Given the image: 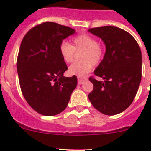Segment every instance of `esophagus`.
<instances>
[{
    "mask_svg": "<svg viewBox=\"0 0 151 151\" xmlns=\"http://www.w3.org/2000/svg\"><path fill=\"white\" fill-rule=\"evenodd\" d=\"M85 81H86V78L78 77V85H82V84H83Z\"/></svg>",
    "mask_w": 151,
    "mask_h": 151,
    "instance_id": "34e87169",
    "label": "esophagus"
}]
</instances>
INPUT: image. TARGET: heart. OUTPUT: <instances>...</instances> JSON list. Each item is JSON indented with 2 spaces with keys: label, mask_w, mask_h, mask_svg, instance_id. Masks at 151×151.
Masks as SVG:
<instances>
[{
  "label": "heart",
  "mask_w": 151,
  "mask_h": 151,
  "mask_svg": "<svg viewBox=\"0 0 151 151\" xmlns=\"http://www.w3.org/2000/svg\"><path fill=\"white\" fill-rule=\"evenodd\" d=\"M73 45L67 41H62L60 45V54L66 63L74 60L76 51H81L80 61L74 63L69 67L68 72L72 76L78 77L85 76L91 70L93 65L97 66L104 59V50L103 47L97 43L93 36L88 34H80L72 39Z\"/></svg>",
  "instance_id": "1"
}]
</instances>
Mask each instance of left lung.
Returning <instances> with one entry per match:
<instances>
[{"label":"left lung","mask_w":151,"mask_h":151,"mask_svg":"<svg viewBox=\"0 0 151 151\" xmlns=\"http://www.w3.org/2000/svg\"><path fill=\"white\" fill-rule=\"evenodd\" d=\"M88 32L101 38L106 46L104 59L94 72L104 81L89 78L94 88L88 98L101 113L116 115L130 106L138 90L142 66L141 49L132 35L116 26L93 28Z\"/></svg>","instance_id":"1"}]
</instances>
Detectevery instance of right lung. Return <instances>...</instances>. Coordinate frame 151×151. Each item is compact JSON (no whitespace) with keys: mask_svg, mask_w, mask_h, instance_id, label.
Segmentation results:
<instances>
[{"mask_svg":"<svg viewBox=\"0 0 151 151\" xmlns=\"http://www.w3.org/2000/svg\"><path fill=\"white\" fill-rule=\"evenodd\" d=\"M75 29L56 22L35 26L21 42L17 73L21 91L29 106L41 115L51 116L66 108L77 77H64L68 69L60 54L63 40Z\"/></svg>","mask_w":151,"mask_h":151,"instance_id":"add662e5","label":"right lung"}]
</instances>
